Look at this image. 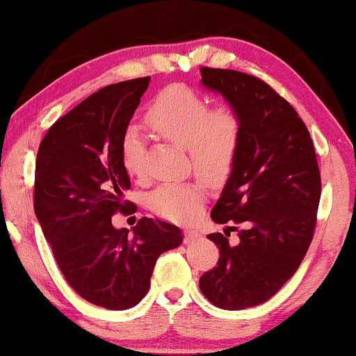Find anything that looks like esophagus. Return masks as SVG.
Here are the masks:
<instances>
[{
	"instance_id": "esophagus-1",
	"label": "esophagus",
	"mask_w": 356,
	"mask_h": 356,
	"mask_svg": "<svg viewBox=\"0 0 356 356\" xmlns=\"http://www.w3.org/2000/svg\"><path fill=\"white\" fill-rule=\"evenodd\" d=\"M200 238V234L195 229H186L184 231V243H194Z\"/></svg>"
}]
</instances>
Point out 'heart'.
<instances>
[{"mask_svg": "<svg viewBox=\"0 0 356 356\" xmlns=\"http://www.w3.org/2000/svg\"><path fill=\"white\" fill-rule=\"evenodd\" d=\"M147 122L163 138L188 149L197 173L209 179L224 177L237 156L242 135L238 114L231 106L211 109L209 102L188 86L167 87L147 113ZM145 143L135 127L125 130L122 161L130 177L143 175ZM200 181L161 184L149 194V207L165 220L186 222L205 200Z\"/></svg>", "mask_w": 356, "mask_h": 356, "instance_id": "1", "label": "heart"}]
</instances>
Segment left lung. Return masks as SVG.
Masks as SVG:
<instances>
[{"label":"left lung","instance_id":"left-lung-1","mask_svg":"<svg viewBox=\"0 0 356 356\" xmlns=\"http://www.w3.org/2000/svg\"><path fill=\"white\" fill-rule=\"evenodd\" d=\"M200 84L240 118L242 135L211 220L240 223L239 243L209 234L220 248L199 286L224 310L254 307L294 275L314 237L321 178L314 143L296 109L264 81L234 70L202 68Z\"/></svg>","mask_w":356,"mask_h":356}]
</instances>
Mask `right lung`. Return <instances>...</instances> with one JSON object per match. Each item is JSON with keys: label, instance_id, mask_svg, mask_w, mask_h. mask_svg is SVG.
<instances>
[{"label": "right lung", "instance_id": "1", "mask_svg": "<svg viewBox=\"0 0 356 356\" xmlns=\"http://www.w3.org/2000/svg\"><path fill=\"white\" fill-rule=\"evenodd\" d=\"M149 79L87 97L49 129L36 157L35 215L54 258L81 298L109 310L135 307L157 258L183 243L170 222L141 218L132 232L111 222L130 209L122 138Z\"/></svg>", "mask_w": 356, "mask_h": 356}]
</instances>
